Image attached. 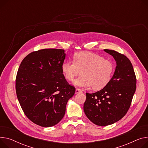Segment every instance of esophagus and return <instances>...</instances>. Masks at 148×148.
<instances>
[{"mask_svg": "<svg viewBox=\"0 0 148 148\" xmlns=\"http://www.w3.org/2000/svg\"><path fill=\"white\" fill-rule=\"evenodd\" d=\"M81 92H82V90H81V89H80V88H76L75 92V94L79 93H81Z\"/></svg>", "mask_w": 148, "mask_h": 148, "instance_id": "esophagus-1", "label": "esophagus"}]
</instances>
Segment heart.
Here are the masks:
<instances>
[{
	"label": "heart",
	"mask_w": 148,
	"mask_h": 148,
	"mask_svg": "<svg viewBox=\"0 0 148 148\" xmlns=\"http://www.w3.org/2000/svg\"><path fill=\"white\" fill-rule=\"evenodd\" d=\"M62 71L66 79L73 81L82 71V75L74 82L82 87L92 86L95 90H99L111 82L115 71L114 62L103 56L89 52L74 54L73 61H67L62 65Z\"/></svg>",
	"instance_id": "b5f03b06"
}]
</instances>
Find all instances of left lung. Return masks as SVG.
Listing matches in <instances>:
<instances>
[{
  "instance_id": "8db88e82",
  "label": "left lung",
  "mask_w": 148,
  "mask_h": 148,
  "mask_svg": "<svg viewBox=\"0 0 148 148\" xmlns=\"http://www.w3.org/2000/svg\"><path fill=\"white\" fill-rule=\"evenodd\" d=\"M116 61L114 74L110 83L94 93H86L83 109L93 123L106 126L119 121L130 106L136 88V78L130 61L115 51L104 49Z\"/></svg>"
}]
</instances>
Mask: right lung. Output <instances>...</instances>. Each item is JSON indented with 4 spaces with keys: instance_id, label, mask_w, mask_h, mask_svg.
Wrapping results in <instances>:
<instances>
[{
    "instance_id": "1",
    "label": "right lung",
    "mask_w": 148,
    "mask_h": 148,
    "mask_svg": "<svg viewBox=\"0 0 148 148\" xmlns=\"http://www.w3.org/2000/svg\"><path fill=\"white\" fill-rule=\"evenodd\" d=\"M65 58L63 49H45L28 54L19 65L16 96L25 115L36 124H57L75 93V87L68 83L62 71Z\"/></svg>"
}]
</instances>
